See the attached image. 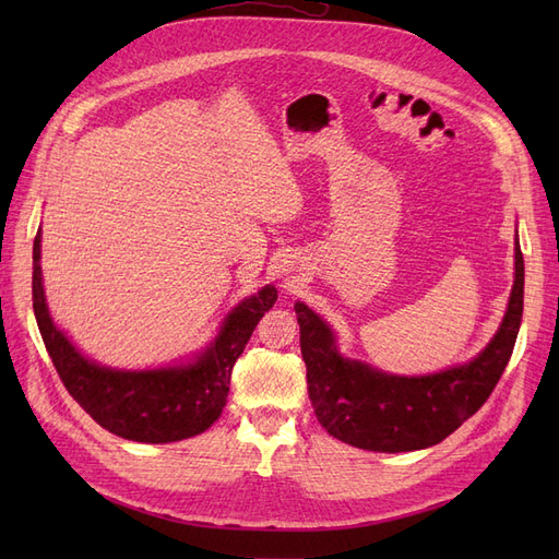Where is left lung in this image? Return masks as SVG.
Instances as JSON below:
<instances>
[{"label": "left lung", "mask_w": 559, "mask_h": 559, "mask_svg": "<svg viewBox=\"0 0 559 559\" xmlns=\"http://www.w3.org/2000/svg\"><path fill=\"white\" fill-rule=\"evenodd\" d=\"M524 261L515 235V277L506 314L485 349L466 364L429 376H394L343 357L333 329L296 300L300 354L319 425L370 452H413L441 443L480 411L509 364L522 321Z\"/></svg>", "instance_id": "8db88e82"}]
</instances>
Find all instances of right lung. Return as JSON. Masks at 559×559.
Here are the masks:
<instances>
[{"label":"right lung","mask_w":559,"mask_h":559,"mask_svg":"<svg viewBox=\"0 0 559 559\" xmlns=\"http://www.w3.org/2000/svg\"><path fill=\"white\" fill-rule=\"evenodd\" d=\"M275 300L273 284L240 300L224 317L212 343L189 361L142 370L111 368L88 359L58 329L44 294L41 230L32 249V306L62 384L99 427L134 443H175L214 425L228 399L233 366Z\"/></svg>","instance_id":"add662e5"}]
</instances>
